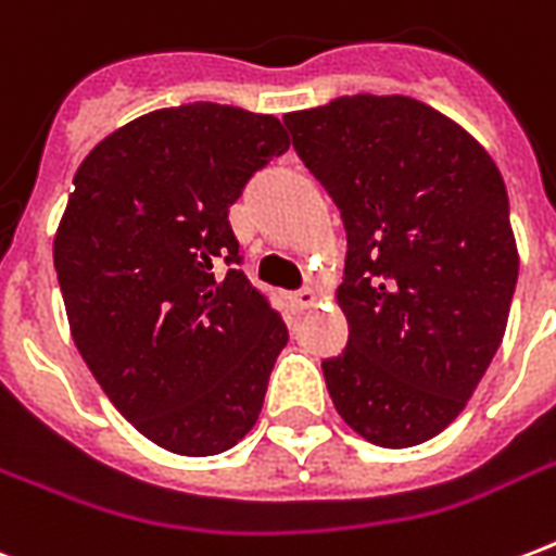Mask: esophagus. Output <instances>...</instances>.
Here are the masks:
<instances>
[{"label": "esophagus", "instance_id": "obj_1", "mask_svg": "<svg viewBox=\"0 0 556 556\" xmlns=\"http://www.w3.org/2000/svg\"><path fill=\"white\" fill-rule=\"evenodd\" d=\"M317 303V291L314 288H300L291 294V305H294L296 312H305V308H312Z\"/></svg>", "mask_w": 556, "mask_h": 556}]
</instances>
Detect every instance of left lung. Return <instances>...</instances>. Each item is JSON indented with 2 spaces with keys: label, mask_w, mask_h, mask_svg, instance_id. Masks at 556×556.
<instances>
[{
  "label": "left lung",
  "mask_w": 556,
  "mask_h": 556,
  "mask_svg": "<svg viewBox=\"0 0 556 556\" xmlns=\"http://www.w3.org/2000/svg\"><path fill=\"white\" fill-rule=\"evenodd\" d=\"M338 204L349 343L323 361L340 418L378 447L439 435L508 326L519 253L508 190L456 121L404 94H352L282 117Z\"/></svg>",
  "instance_id": "8db88e82"
}]
</instances>
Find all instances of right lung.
Wrapping results in <instances>:
<instances>
[{
	"instance_id": "add662e5",
	"label": "right lung",
	"mask_w": 556,
	"mask_h": 556,
	"mask_svg": "<svg viewBox=\"0 0 556 556\" xmlns=\"http://www.w3.org/2000/svg\"><path fill=\"white\" fill-rule=\"evenodd\" d=\"M274 115L187 103L135 117L74 176L54 236L72 338L135 430L178 456L251 432L288 329L236 268L227 210L288 150Z\"/></svg>"
}]
</instances>
